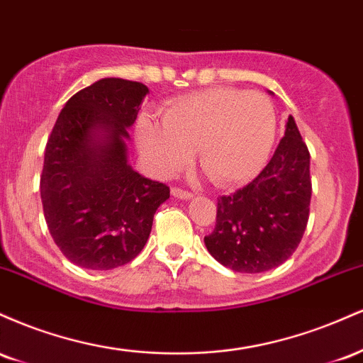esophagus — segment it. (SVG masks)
<instances>
[{
  "label": "esophagus",
  "mask_w": 363,
  "mask_h": 363,
  "mask_svg": "<svg viewBox=\"0 0 363 363\" xmlns=\"http://www.w3.org/2000/svg\"><path fill=\"white\" fill-rule=\"evenodd\" d=\"M172 194L179 199H191V198H193V193L181 189V187H172Z\"/></svg>",
  "instance_id": "obj_1"
}]
</instances>
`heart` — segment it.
Instances as JSON below:
<instances>
[{
    "mask_svg": "<svg viewBox=\"0 0 363 363\" xmlns=\"http://www.w3.org/2000/svg\"><path fill=\"white\" fill-rule=\"evenodd\" d=\"M274 136L272 101L261 91L230 86L172 99L162 109L160 123L143 118L136 126V143L153 172L172 176L196 150L199 167L222 189L245 184L261 172Z\"/></svg>",
    "mask_w": 363,
    "mask_h": 363,
    "instance_id": "1",
    "label": "heart"
}]
</instances>
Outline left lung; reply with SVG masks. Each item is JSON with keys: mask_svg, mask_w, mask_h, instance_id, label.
Here are the masks:
<instances>
[{"mask_svg": "<svg viewBox=\"0 0 363 363\" xmlns=\"http://www.w3.org/2000/svg\"><path fill=\"white\" fill-rule=\"evenodd\" d=\"M311 155L289 116L285 136L259 176L220 196L208 252L239 273H262L285 262L301 244L309 220Z\"/></svg>", "mask_w": 363, "mask_h": 363, "instance_id": "8db88e82", "label": "left lung"}]
</instances>
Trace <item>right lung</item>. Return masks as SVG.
<instances>
[{"instance_id": "right-lung-1", "label": "right lung", "mask_w": 363, "mask_h": 363, "mask_svg": "<svg viewBox=\"0 0 363 363\" xmlns=\"http://www.w3.org/2000/svg\"><path fill=\"white\" fill-rule=\"evenodd\" d=\"M147 94L140 82H95L65 104L45 145V223L66 259L82 268L104 272L135 259L170 196L169 186L128 164V128Z\"/></svg>"}]
</instances>
